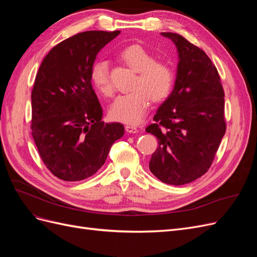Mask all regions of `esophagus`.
<instances>
[{
	"mask_svg": "<svg viewBox=\"0 0 257 257\" xmlns=\"http://www.w3.org/2000/svg\"><path fill=\"white\" fill-rule=\"evenodd\" d=\"M125 130H126L127 133H130V134H135V133H138V132H139V128L137 126L131 125V124H128V125L125 126Z\"/></svg>",
	"mask_w": 257,
	"mask_h": 257,
	"instance_id": "obj_1",
	"label": "esophagus"
}]
</instances>
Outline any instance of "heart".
Wrapping results in <instances>:
<instances>
[{
	"mask_svg": "<svg viewBox=\"0 0 257 257\" xmlns=\"http://www.w3.org/2000/svg\"><path fill=\"white\" fill-rule=\"evenodd\" d=\"M120 57L138 73V77L133 85L134 91L121 94L113 100L109 114L115 121L136 124L145 116L151 98L154 102H161L168 97L174 87L175 74L169 64L155 61L153 54L138 45L124 49ZM91 79L102 94H111L112 83L107 62L99 61L93 66Z\"/></svg>",
	"mask_w": 257,
	"mask_h": 257,
	"instance_id": "1",
	"label": "heart"
}]
</instances>
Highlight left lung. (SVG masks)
Segmentation results:
<instances>
[{
    "mask_svg": "<svg viewBox=\"0 0 257 257\" xmlns=\"http://www.w3.org/2000/svg\"><path fill=\"white\" fill-rule=\"evenodd\" d=\"M175 44L178 65L174 89L146 128L159 141L149 168L162 182L190 183L205 175L226 131L224 90L205 51L181 35L163 32Z\"/></svg>",
    "mask_w": 257,
    "mask_h": 257,
    "instance_id": "obj_1",
    "label": "left lung"
}]
</instances>
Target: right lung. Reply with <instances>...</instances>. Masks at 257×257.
<instances>
[{"label": "right lung", "instance_id": "1", "mask_svg": "<svg viewBox=\"0 0 257 257\" xmlns=\"http://www.w3.org/2000/svg\"><path fill=\"white\" fill-rule=\"evenodd\" d=\"M120 31H87L61 42L38 69L31 94L32 136L50 172L64 181H80L104 165L123 124L102 121L92 88L95 58Z\"/></svg>", "mask_w": 257, "mask_h": 257}]
</instances>
